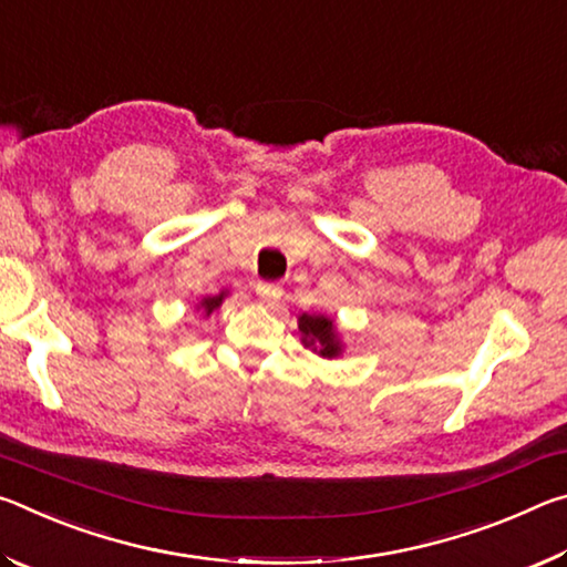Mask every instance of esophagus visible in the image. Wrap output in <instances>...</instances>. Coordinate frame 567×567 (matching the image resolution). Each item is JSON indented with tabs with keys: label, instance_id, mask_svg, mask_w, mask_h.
Returning <instances> with one entry per match:
<instances>
[{
	"label": "esophagus",
	"instance_id": "esophagus-1",
	"mask_svg": "<svg viewBox=\"0 0 567 567\" xmlns=\"http://www.w3.org/2000/svg\"><path fill=\"white\" fill-rule=\"evenodd\" d=\"M280 295H282L280 282H257V297H260L262 302L280 300Z\"/></svg>",
	"mask_w": 567,
	"mask_h": 567
}]
</instances>
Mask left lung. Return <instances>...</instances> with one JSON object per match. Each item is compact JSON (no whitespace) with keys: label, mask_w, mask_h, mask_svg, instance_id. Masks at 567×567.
<instances>
[{"label":"left lung","mask_w":567,"mask_h":567,"mask_svg":"<svg viewBox=\"0 0 567 567\" xmlns=\"http://www.w3.org/2000/svg\"><path fill=\"white\" fill-rule=\"evenodd\" d=\"M300 332L307 348H315L322 358H334V354H340V342L338 334H334L332 320L322 318V315H302Z\"/></svg>","instance_id":"8db88e82"}]
</instances>
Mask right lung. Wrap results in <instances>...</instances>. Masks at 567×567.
<instances>
[{
	"label": "right lung",
	"mask_w": 567,
	"mask_h": 567,
	"mask_svg": "<svg viewBox=\"0 0 567 567\" xmlns=\"http://www.w3.org/2000/svg\"><path fill=\"white\" fill-rule=\"evenodd\" d=\"M223 297H225V292H223V295H217V297H207V300L203 302V307H205L207 312H213L215 307H219V302H223Z\"/></svg>",
	"instance_id": "1"
}]
</instances>
